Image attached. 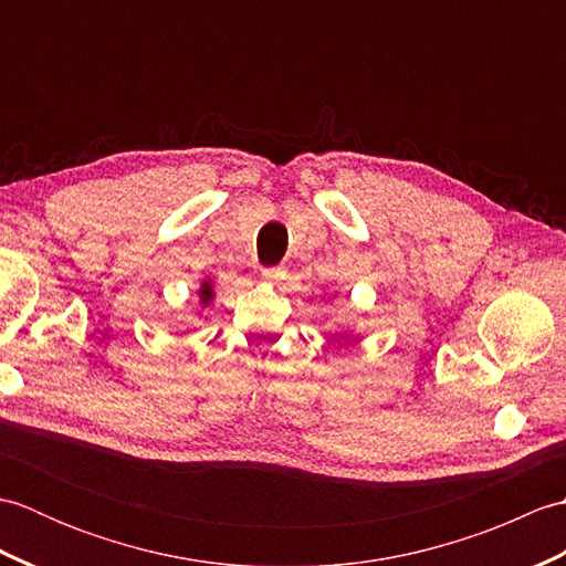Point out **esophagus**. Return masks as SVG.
I'll use <instances>...</instances> for the list:
<instances>
[{"label":"esophagus","mask_w":566,"mask_h":566,"mask_svg":"<svg viewBox=\"0 0 566 566\" xmlns=\"http://www.w3.org/2000/svg\"><path fill=\"white\" fill-rule=\"evenodd\" d=\"M260 272H262L264 280H270V282H272V280H280V276L284 274L282 268H262Z\"/></svg>","instance_id":"esophagus-1"}]
</instances>
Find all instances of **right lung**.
<instances>
[{
	"mask_svg": "<svg viewBox=\"0 0 566 566\" xmlns=\"http://www.w3.org/2000/svg\"><path fill=\"white\" fill-rule=\"evenodd\" d=\"M199 298H201V306H207L211 298H213V284L207 280L201 282V290H199Z\"/></svg>",
	"mask_w": 566,
	"mask_h": 566,
	"instance_id": "1",
	"label": "right lung"
}]
</instances>
